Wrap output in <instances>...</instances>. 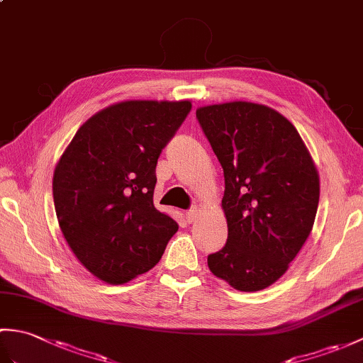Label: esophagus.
<instances>
[{
  "instance_id": "34e87169",
  "label": "esophagus",
  "mask_w": 363,
  "mask_h": 363,
  "mask_svg": "<svg viewBox=\"0 0 363 363\" xmlns=\"http://www.w3.org/2000/svg\"><path fill=\"white\" fill-rule=\"evenodd\" d=\"M198 212H199V207H198V206H194V207H191V209H189V211L186 212L187 221H189V223L195 221V220L198 218Z\"/></svg>"
}]
</instances>
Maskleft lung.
Here are the masks:
<instances>
[{
  "instance_id": "left-lung-1",
  "label": "left lung",
  "mask_w": 363,
  "mask_h": 363,
  "mask_svg": "<svg viewBox=\"0 0 363 363\" xmlns=\"http://www.w3.org/2000/svg\"><path fill=\"white\" fill-rule=\"evenodd\" d=\"M196 118L225 173L228 242L207 265L235 290H264L287 272L311 234L317 167L296 128L272 107L212 104L196 109Z\"/></svg>"
}]
</instances>
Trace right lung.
I'll list each match as a JSON object with an SVG mask.
<instances>
[{
	"instance_id": "obj_1",
	"label": "right lung",
	"mask_w": 363,
	"mask_h": 363,
	"mask_svg": "<svg viewBox=\"0 0 363 363\" xmlns=\"http://www.w3.org/2000/svg\"><path fill=\"white\" fill-rule=\"evenodd\" d=\"M190 101H121L90 117L60 156L52 198L74 256L107 284H125L160 260L177 223L152 203L162 150Z\"/></svg>"
}]
</instances>
